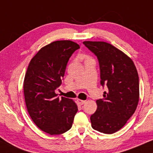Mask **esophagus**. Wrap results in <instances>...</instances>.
Returning <instances> with one entry per match:
<instances>
[{"mask_svg":"<svg viewBox=\"0 0 153 153\" xmlns=\"http://www.w3.org/2000/svg\"><path fill=\"white\" fill-rule=\"evenodd\" d=\"M77 101H78V102L80 105H83L85 102V100H80V99H77Z\"/></svg>","mask_w":153,"mask_h":153,"instance_id":"1","label":"esophagus"}]
</instances>
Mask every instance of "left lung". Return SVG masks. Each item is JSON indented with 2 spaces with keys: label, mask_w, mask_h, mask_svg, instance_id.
Segmentation results:
<instances>
[{
  "label": "left lung",
  "mask_w": 153,
  "mask_h": 153,
  "mask_svg": "<svg viewBox=\"0 0 153 153\" xmlns=\"http://www.w3.org/2000/svg\"><path fill=\"white\" fill-rule=\"evenodd\" d=\"M97 56L100 84L108 88L103 98L96 100L95 113L91 116L93 129L105 134L118 131L135 113L139 101V77L134 62L111 44L84 41Z\"/></svg>",
  "instance_id": "left-lung-1"
}]
</instances>
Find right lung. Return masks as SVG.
<instances>
[{"label":"right lung","mask_w":153,"mask_h":153,"mask_svg":"<svg viewBox=\"0 0 153 153\" xmlns=\"http://www.w3.org/2000/svg\"><path fill=\"white\" fill-rule=\"evenodd\" d=\"M80 48L71 40H58L45 45L31 59L23 82L29 115L40 130L60 135L71 128L78 106L73 100L55 91L62 83L68 62Z\"/></svg>","instance_id":"right-lung-1"}]
</instances>
